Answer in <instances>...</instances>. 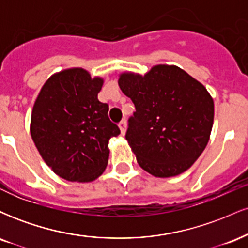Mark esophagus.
I'll return each instance as SVG.
<instances>
[{
    "label": "esophagus",
    "mask_w": 248,
    "mask_h": 248,
    "mask_svg": "<svg viewBox=\"0 0 248 248\" xmlns=\"http://www.w3.org/2000/svg\"><path fill=\"white\" fill-rule=\"evenodd\" d=\"M119 128H120V132H121L122 135H124V134H126V132H127V122H126V120H122L120 124H119Z\"/></svg>",
    "instance_id": "34e87169"
}]
</instances>
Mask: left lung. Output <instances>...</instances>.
<instances>
[{
  "label": "left lung",
  "mask_w": 248,
  "mask_h": 248,
  "mask_svg": "<svg viewBox=\"0 0 248 248\" xmlns=\"http://www.w3.org/2000/svg\"><path fill=\"white\" fill-rule=\"evenodd\" d=\"M119 86L136 108L126 139L142 169L167 178L186 171L205 149L215 104L206 87L176 65L122 72Z\"/></svg>",
  "instance_id": "8db88e82"
}]
</instances>
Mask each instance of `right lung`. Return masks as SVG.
I'll return each mask as SVG.
<instances>
[{"instance_id":"1","label":"right lung","mask_w":248,"mask_h":248,"mask_svg":"<svg viewBox=\"0 0 248 248\" xmlns=\"http://www.w3.org/2000/svg\"><path fill=\"white\" fill-rule=\"evenodd\" d=\"M104 78L82 67L53 73L37 95L30 134L45 163L70 182L95 181L106 169L108 142L120 129L98 100Z\"/></svg>"}]
</instances>
